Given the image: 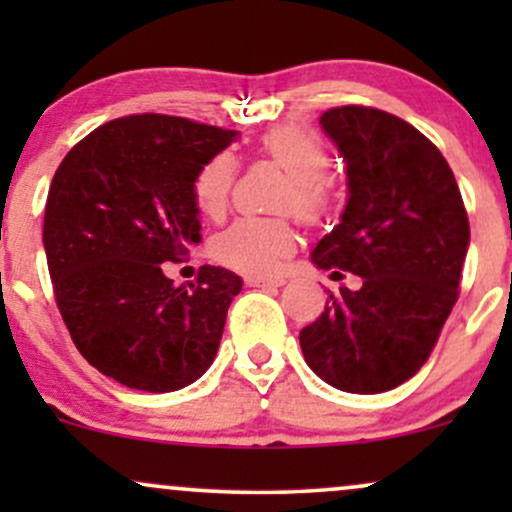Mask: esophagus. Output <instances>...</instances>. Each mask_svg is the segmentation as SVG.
I'll use <instances>...</instances> for the list:
<instances>
[{
	"instance_id": "esophagus-1",
	"label": "esophagus",
	"mask_w": 512,
	"mask_h": 512,
	"mask_svg": "<svg viewBox=\"0 0 512 512\" xmlns=\"http://www.w3.org/2000/svg\"><path fill=\"white\" fill-rule=\"evenodd\" d=\"M248 286H284V279L281 276H248L245 279Z\"/></svg>"
}]
</instances>
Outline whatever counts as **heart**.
<instances>
[{"label":"heart","mask_w":512,"mask_h":512,"mask_svg":"<svg viewBox=\"0 0 512 512\" xmlns=\"http://www.w3.org/2000/svg\"><path fill=\"white\" fill-rule=\"evenodd\" d=\"M262 151L289 173L286 207L305 221H317L330 207L332 190L325 180L330 156L313 132L279 127L262 137ZM238 163L231 154H216L197 170L192 192L202 214L219 216L236 182ZM296 248L291 226L281 219H238L211 243V255L223 267L243 274H267Z\"/></svg>","instance_id":"heart-1"}]
</instances>
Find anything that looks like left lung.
<instances>
[{
    "label": "left lung",
    "mask_w": 512,
    "mask_h": 512,
    "mask_svg": "<svg viewBox=\"0 0 512 512\" xmlns=\"http://www.w3.org/2000/svg\"><path fill=\"white\" fill-rule=\"evenodd\" d=\"M320 127L346 163V207L310 260L361 276V286L330 293L298 339L317 378L378 395L424 366L448 320L469 248L467 211L448 161L409 122L344 105Z\"/></svg>",
    "instance_id": "obj_1"
}]
</instances>
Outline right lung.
I'll list each match as a JSON object with an SVG mask.
<instances>
[{"label":"right lung","mask_w":512,"mask_h":512,"mask_svg":"<svg viewBox=\"0 0 512 512\" xmlns=\"http://www.w3.org/2000/svg\"><path fill=\"white\" fill-rule=\"evenodd\" d=\"M238 139L170 115L105 122L64 156L45 204L43 248L76 349L117 383L175 392L207 373L243 279L202 267L173 286L163 262L202 243L197 170Z\"/></svg>","instance_id":"1"}]
</instances>
